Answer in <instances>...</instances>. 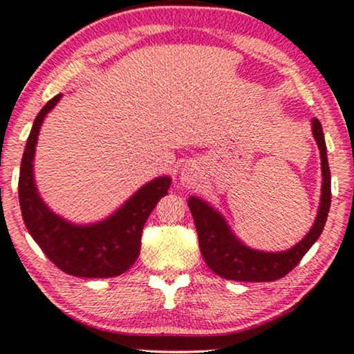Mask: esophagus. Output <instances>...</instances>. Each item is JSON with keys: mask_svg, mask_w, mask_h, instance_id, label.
Here are the masks:
<instances>
[{"mask_svg": "<svg viewBox=\"0 0 354 354\" xmlns=\"http://www.w3.org/2000/svg\"><path fill=\"white\" fill-rule=\"evenodd\" d=\"M183 182H185L187 185H189V178L188 177H183Z\"/></svg>", "mask_w": 354, "mask_h": 354, "instance_id": "1", "label": "esophagus"}]
</instances>
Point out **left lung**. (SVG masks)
Here are the masks:
<instances>
[{
	"label": "left lung",
	"instance_id": "left-lung-1",
	"mask_svg": "<svg viewBox=\"0 0 354 354\" xmlns=\"http://www.w3.org/2000/svg\"><path fill=\"white\" fill-rule=\"evenodd\" d=\"M313 136L321 153L322 167V194L321 206L317 211L316 222L310 233L286 252H262L252 250L241 244L230 232L227 222L217 211L201 199L192 196L188 207L192 211L194 227L198 232L199 248L209 268L225 279L250 281V283H265L283 278L294 270L297 263L304 259L308 249L316 243L324 230L327 214L330 209V169L327 162L326 140L322 126L317 118H313Z\"/></svg>",
	"mask_w": 354,
	"mask_h": 354
}]
</instances>
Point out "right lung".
<instances>
[{"label": "right lung", "mask_w": 354, "mask_h": 354, "mask_svg": "<svg viewBox=\"0 0 354 354\" xmlns=\"http://www.w3.org/2000/svg\"><path fill=\"white\" fill-rule=\"evenodd\" d=\"M62 94L53 97L35 118L19 176V201L25 227L50 262L80 278H111L131 268L140 254V238L148 215L166 196L171 178L160 177L142 187L120 211L104 222L78 227L53 214L41 201L33 182V156L44 116Z\"/></svg>", "instance_id": "add662e5"}]
</instances>
